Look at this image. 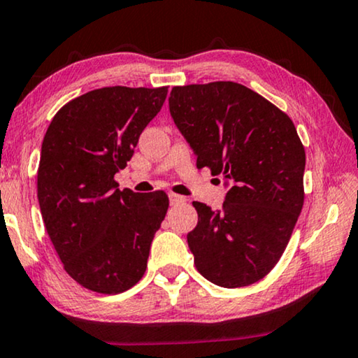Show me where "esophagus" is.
Here are the masks:
<instances>
[{
	"label": "esophagus",
	"mask_w": 358,
	"mask_h": 358,
	"mask_svg": "<svg viewBox=\"0 0 358 358\" xmlns=\"http://www.w3.org/2000/svg\"><path fill=\"white\" fill-rule=\"evenodd\" d=\"M169 198H170V204H172V206L180 204V203H185V201H186L185 196H180V194H175V193H170Z\"/></svg>",
	"instance_id": "34e87169"
}]
</instances>
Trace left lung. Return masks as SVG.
Listing matches in <instances>:
<instances>
[{
    "mask_svg": "<svg viewBox=\"0 0 358 358\" xmlns=\"http://www.w3.org/2000/svg\"><path fill=\"white\" fill-rule=\"evenodd\" d=\"M170 113L196 167L231 181L222 210L194 201L196 269L225 289L255 284L284 253L303 208L305 148L289 115L231 80L177 85Z\"/></svg>",
    "mask_w": 358,
    "mask_h": 358,
    "instance_id": "left-lung-1",
    "label": "left lung"
}]
</instances>
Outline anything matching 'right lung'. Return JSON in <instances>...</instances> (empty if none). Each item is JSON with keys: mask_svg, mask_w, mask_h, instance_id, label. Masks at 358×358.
<instances>
[{"mask_svg": "<svg viewBox=\"0 0 358 358\" xmlns=\"http://www.w3.org/2000/svg\"><path fill=\"white\" fill-rule=\"evenodd\" d=\"M167 92V85L90 90L63 105L45 133L40 213L64 271L84 289L122 294L148 268L169 196L118 189L113 177L133 157Z\"/></svg>", "mask_w": 358, "mask_h": 358, "instance_id": "obj_1", "label": "right lung"}]
</instances>
